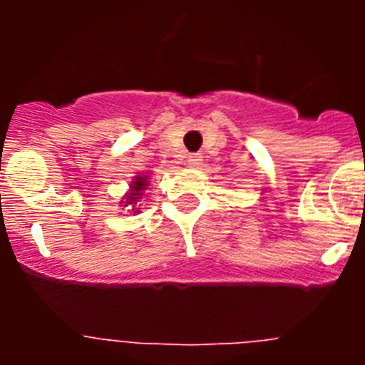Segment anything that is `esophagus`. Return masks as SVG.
<instances>
[{"label": "esophagus", "instance_id": "obj_1", "mask_svg": "<svg viewBox=\"0 0 365 365\" xmlns=\"http://www.w3.org/2000/svg\"><path fill=\"white\" fill-rule=\"evenodd\" d=\"M201 163H202L201 155L195 153V155H190V157H188V166L190 168H197Z\"/></svg>", "mask_w": 365, "mask_h": 365}]
</instances>
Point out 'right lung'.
<instances>
[{
	"instance_id": "obj_1",
	"label": "right lung",
	"mask_w": 365,
	"mask_h": 365,
	"mask_svg": "<svg viewBox=\"0 0 365 365\" xmlns=\"http://www.w3.org/2000/svg\"><path fill=\"white\" fill-rule=\"evenodd\" d=\"M148 185H150V180H148L146 175L135 177V179L131 180V185H130V193H128V195H124L125 201H122V202H125L124 206H135V205H137V201L143 197V192L148 188ZM135 212H138V210H135Z\"/></svg>"
}]
</instances>
